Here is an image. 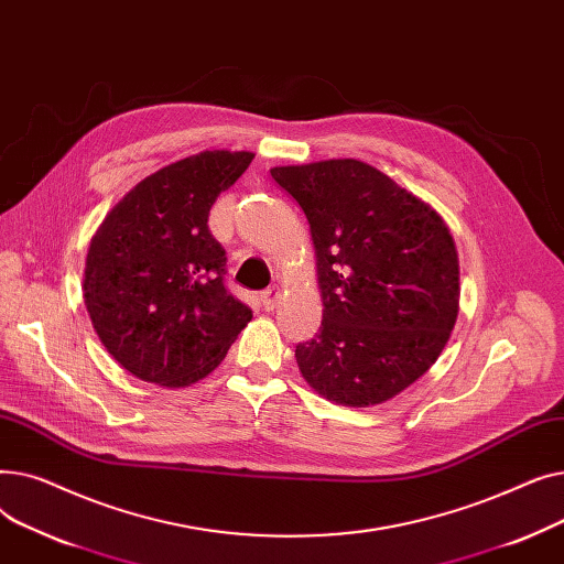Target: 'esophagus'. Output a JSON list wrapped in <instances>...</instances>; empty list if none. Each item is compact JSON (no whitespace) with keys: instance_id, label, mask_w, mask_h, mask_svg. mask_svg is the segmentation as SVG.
Returning <instances> with one entry per match:
<instances>
[{"instance_id":"obj_1","label":"esophagus","mask_w":564,"mask_h":564,"mask_svg":"<svg viewBox=\"0 0 564 564\" xmlns=\"http://www.w3.org/2000/svg\"><path fill=\"white\" fill-rule=\"evenodd\" d=\"M276 300H279V290L276 288H267L264 292H260V306L264 311H274Z\"/></svg>"}]
</instances>
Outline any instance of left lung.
<instances>
[{"label":"left lung","mask_w":564,"mask_h":564,"mask_svg":"<svg viewBox=\"0 0 564 564\" xmlns=\"http://www.w3.org/2000/svg\"><path fill=\"white\" fill-rule=\"evenodd\" d=\"M270 173L304 210L317 258L322 324L294 349L304 379L336 404L391 400L430 370L455 327L459 262L448 226L359 160Z\"/></svg>","instance_id":"left-lung-1"}]
</instances>
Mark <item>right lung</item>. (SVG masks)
Masks as SVG:
<instances>
[{
    "label": "right lung",
    "mask_w": 564,
    "mask_h": 564,
    "mask_svg": "<svg viewBox=\"0 0 564 564\" xmlns=\"http://www.w3.org/2000/svg\"><path fill=\"white\" fill-rule=\"evenodd\" d=\"M253 153L205 151L141 181L105 217L86 256L84 304L111 357L160 387L210 375L251 308L226 288L207 217Z\"/></svg>",
    "instance_id": "1"
}]
</instances>
